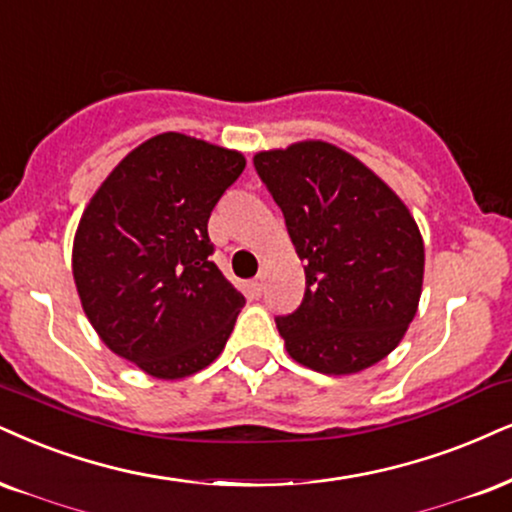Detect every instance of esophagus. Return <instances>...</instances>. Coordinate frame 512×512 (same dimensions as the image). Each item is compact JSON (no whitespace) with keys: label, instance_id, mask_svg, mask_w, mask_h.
<instances>
[{"label":"esophagus","instance_id":"34e87169","mask_svg":"<svg viewBox=\"0 0 512 512\" xmlns=\"http://www.w3.org/2000/svg\"><path fill=\"white\" fill-rule=\"evenodd\" d=\"M251 292H254L256 296H261L263 292H266V275H256L254 280H251Z\"/></svg>","mask_w":512,"mask_h":512}]
</instances>
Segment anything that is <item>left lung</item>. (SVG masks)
<instances>
[{"label":"left lung","mask_w":512,"mask_h":512,"mask_svg":"<svg viewBox=\"0 0 512 512\" xmlns=\"http://www.w3.org/2000/svg\"><path fill=\"white\" fill-rule=\"evenodd\" d=\"M258 178L306 263L301 306L275 323L287 353L325 375H353L399 346L418 311L425 244L387 182L334 144L258 151Z\"/></svg>","instance_id":"1"}]
</instances>
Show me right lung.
<instances>
[{
  "label": "right lung",
  "mask_w": 512,
  "mask_h": 512,
  "mask_svg": "<svg viewBox=\"0 0 512 512\" xmlns=\"http://www.w3.org/2000/svg\"><path fill=\"white\" fill-rule=\"evenodd\" d=\"M246 159L180 132L132 149L82 213L73 280L113 353L159 380L204 370L225 349L242 292L211 261L208 218Z\"/></svg>",
  "instance_id": "add662e5"
}]
</instances>
